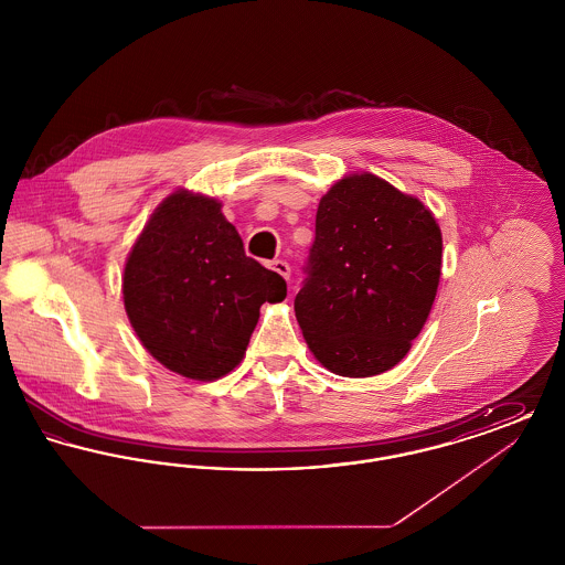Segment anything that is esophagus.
Returning <instances> with one entry per match:
<instances>
[{"mask_svg":"<svg viewBox=\"0 0 565 565\" xmlns=\"http://www.w3.org/2000/svg\"><path fill=\"white\" fill-rule=\"evenodd\" d=\"M269 269L279 273L284 279H290V265L286 260H270Z\"/></svg>","mask_w":565,"mask_h":565,"instance_id":"1","label":"esophagus"}]
</instances>
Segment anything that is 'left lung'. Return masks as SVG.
I'll list each match as a JSON object with an SVG mask.
<instances>
[{
	"label": "left lung",
	"instance_id": "8db88e82",
	"mask_svg": "<svg viewBox=\"0 0 565 565\" xmlns=\"http://www.w3.org/2000/svg\"><path fill=\"white\" fill-rule=\"evenodd\" d=\"M440 256V228L419 199L373 173L337 182L320 201L295 298L309 350L337 375L396 366L430 316Z\"/></svg>",
	"mask_w": 565,
	"mask_h": 565
}]
</instances>
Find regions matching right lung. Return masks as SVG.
Wrapping results in <instances>:
<instances>
[{
	"instance_id": "1",
	"label": "right lung",
	"mask_w": 565,
	"mask_h": 565,
	"mask_svg": "<svg viewBox=\"0 0 565 565\" xmlns=\"http://www.w3.org/2000/svg\"><path fill=\"white\" fill-rule=\"evenodd\" d=\"M220 207L173 192L143 226L122 277L125 309L143 348L169 371L201 381L231 373L260 305L286 298V279L245 256Z\"/></svg>"
}]
</instances>
